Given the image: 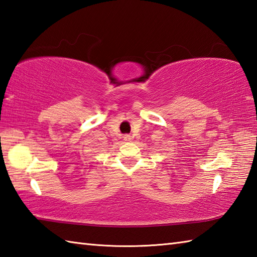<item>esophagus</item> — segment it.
Here are the masks:
<instances>
[{"mask_svg":"<svg viewBox=\"0 0 257 257\" xmlns=\"http://www.w3.org/2000/svg\"><path fill=\"white\" fill-rule=\"evenodd\" d=\"M123 140L130 141V140H132V136H130V135H124V136H123Z\"/></svg>","mask_w":257,"mask_h":257,"instance_id":"esophagus-1","label":"esophagus"}]
</instances>
